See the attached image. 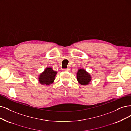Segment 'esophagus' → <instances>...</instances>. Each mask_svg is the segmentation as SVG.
Listing matches in <instances>:
<instances>
[{"label":"esophagus","instance_id":"esophagus-1","mask_svg":"<svg viewBox=\"0 0 131 131\" xmlns=\"http://www.w3.org/2000/svg\"><path fill=\"white\" fill-rule=\"evenodd\" d=\"M69 70H70V68H67V69H62V71H69Z\"/></svg>","mask_w":131,"mask_h":131}]
</instances>
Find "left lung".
<instances>
[{"instance_id": "left-lung-1", "label": "left lung", "mask_w": 131, "mask_h": 131, "mask_svg": "<svg viewBox=\"0 0 131 131\" xmlns=\"http://www.w3.org/2000/svg\"><path fill=\"white\" fill-rule=\"evenodd\" d=\"M77 80L83 85H88L91 80L90 75L85 70L79 69L77 73Z\"/></svg>"}]
</instances>
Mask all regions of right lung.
<instances>
[{
    "label": "right lung",
    "mask_w": 131,
    "mask_h": 131,
    "mask_svg": "<svg viewBox=\"0 0 131 131\" xmlns=\"http://www.w3.org/2000/svg\"><path fill=\"white\" fill-rule=\"evenodd\" d=\"M57 72L53 71L52 68H46L39 78V81L42 85H49L53 83L55 79Z\"/></svg>",
    "instance_id": "1"
}]
</instances>
